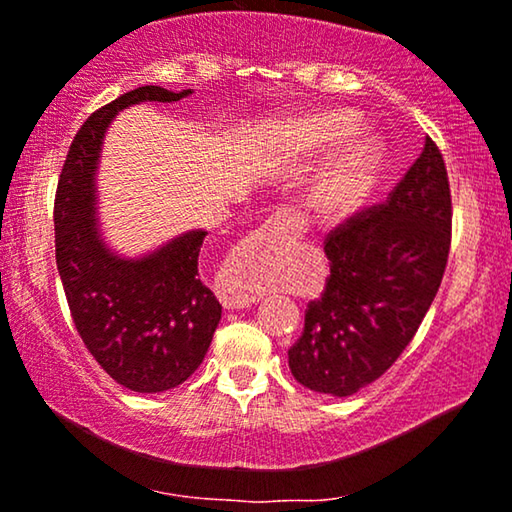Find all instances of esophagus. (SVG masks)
I'll use <instances>...</instances> for the list:
<instances>
[{"label":"esophagus","instance_id":"esophagus-1","mask_svg":"<svg viewBox=\"0 0 512 512\" xmlns=\"http://www.w3.org/2000/svg\"><path fill=\"white\" fill-rule=\"evenodd\" d=\"M286 223H291V226L296 228L298 235L305 233V230H307V223L300 221V216H291V221L286 219ZM254 303H256V296H251V293H244L240 289H230V291H226V296H223V307H226V310H240V307H251Z\"/></svg>","mask_w":512,"mask_h":512}]
</instances>
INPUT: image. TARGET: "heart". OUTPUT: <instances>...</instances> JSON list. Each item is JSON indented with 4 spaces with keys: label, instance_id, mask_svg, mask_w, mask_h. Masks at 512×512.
<instances>
[{
    "label": "heart",
    "instance_id": "heart-1",
    "mask_svg": "<svg viewBox=\"0 0 512 512\" xmlns=\"http://www.w3.org/2000/svg\"><path fill=\"white\" fill-rule=\"evenodd\" d=\"M359 130L356 116L347 111H326L305 123L303 135L317 149L340 144ZM380 172V149L370 137L349 146L314 184L312 202L319 214L342 216L361 205Z\"/></svg>",
    "mask_w": 512,
    "mask_h": 512
}]
</instances>
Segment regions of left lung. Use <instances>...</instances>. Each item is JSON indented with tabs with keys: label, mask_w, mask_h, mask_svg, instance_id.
<instances>
[{
	"label": "left lung",
	"mask_w": 512,
	"mask_h": 512,
	"mask_svg": "<svg viewBox=\"0 0 512 512\" xmlns=\"http://www.w3.org/2000/svg\"><path fill=\"white\" fill-rule=\"evenodd\" d=\"M452 244V195L438 144L424 149L387 202L328 230L331 275L310 300L289 349L303 387L352 396L387 373L415 338L443 282Z\"/></svg>",
	"instance_id": "8db88e82"
}]
</instances>
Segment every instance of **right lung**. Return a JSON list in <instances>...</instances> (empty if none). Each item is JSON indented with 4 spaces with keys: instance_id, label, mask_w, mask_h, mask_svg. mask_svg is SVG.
<instances>
[{
    "instance_id": "right-lung-1",
    "label": "right lung",
    "mask_w": 512,
    "mask_h": 512,
    "mask_svg": "<svg viewBox=\"0 0 512 512\" xmlns=\"http://www.w3.org/2000/svg\"><path fill=\"white\" fill-rule=\"evenodd\" d=\"M188 93L142 86L93 111L72 139L55 191V263L76 331L107 375L139 394L186 382L219 326V300L198 277L207 233L191 230L156 254L123 261L97 235L93 174L104 130L118 111Z\"/></svg>"
}]
</instances>
